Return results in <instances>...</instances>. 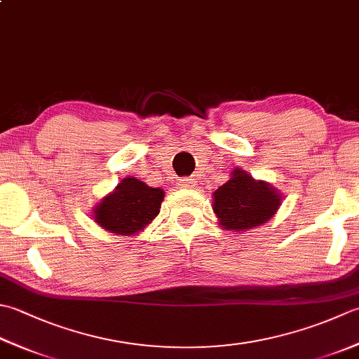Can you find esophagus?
Instances as JSON below:
<instances>
[{
    "mask_svg": "<svg viewBox=\"0 0 359 359\" xmlns=\"http://www.w3.org/2000/svg\"><path fill=\"white\" fill-rule=\"evenodd\" d=\"M194 184H196V179H193V177H184V179L179 180L180 188H193Z\"/></svg>",
    "mask_w": 359,
    "mask_h": 359,
    "instance_id": "esophagus-1",
    "label": "esophagus"
}]
</instances>
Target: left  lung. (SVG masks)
I'll use <instances>...</instances> for the list:
<instances>
[{
	"label": "left lung",
	"mask_w": 359,
	"mask_h": 359,
	"mask_svg": "<svg viewBox=\"0 0 359 359\" xmlns=\"http://www.w3.org/2000/svg\"><path fill=\"white\" fill-rule=\"evenodd\" d=\"M215 191L213 210L224 229L244 231L269 221L280 205V196L264 182H257L241 170Z\"/></svg>",
	"instance_id": "8db88e82"
}]
</instances>
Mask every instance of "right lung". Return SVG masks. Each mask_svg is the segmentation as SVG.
Listing matches in <instances>:
<instances>
[{"mask_svg": "<svg viewBox=\"0 0 359 359\" xmlns=\"http://www.w3.org/2000/svg\"><path fill=\"white\" fill-rule=\"evenodd\" d=\"M163 189L151 188L135 177L124 179L95 208V219L116 235H133L160 213Z\"/></svg>", "mask_w": 359, "mask_h": 359, "instance_id": "right-lung-1", "label": "right lung"}]
</instances>
